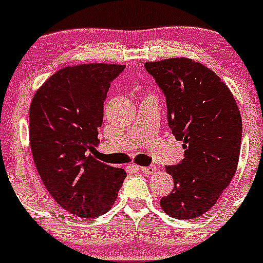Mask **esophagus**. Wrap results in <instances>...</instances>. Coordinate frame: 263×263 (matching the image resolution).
<instances>
[{
  "mask_svg": "<svg viewBox=\"0 0 263 263\" xmlns=\"http://www.w3.org/2000/svg\"><path fill=\"white\" fill-rule=\"evenodd\" d=\"M140 170H141V173L146 174V175H151V174L156 173L157 167L154 165H151V166H145V167H141Z\"/></svg>",
  "mask_w": 263,
  "mask_h": 263,
  "instance_id": "1",
  "label": "esophagus"
}]
</instances>
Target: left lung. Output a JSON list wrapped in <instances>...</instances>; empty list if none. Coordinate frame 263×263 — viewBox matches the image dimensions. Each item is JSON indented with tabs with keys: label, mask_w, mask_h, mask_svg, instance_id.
I'll return each mask as SVG.
<instances>
[{
	"label": "left lung",
	"mask_w": 263,
	"mask_h": 263,
	"mask_svg": "<svg viewBox=\"0 0 263 263\" xmlns=\"http://www.w3.org/2000/svg\"><path fill=\"white\" fill-rule=\"evenodd\" d=\"M166 97L167 122L183 141L184 159L167 166L174 190L161 198L173 218L193 219L209 212L237 167L242 122L231 90L210 68L188 58L146 62Z\"/></svg>",
	"instance_id": "left-lung-1"
}]
</instances>
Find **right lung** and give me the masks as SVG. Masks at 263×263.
I'll use <instances>...</instances> for the list:
<instances>
[{"label": "right lung", "instance_id": "obj_1", "mask_svg": "<svg viewBox=\"0 0 263 263\" xmlns=\"http://www.w3.org/2000/svg\"><path fill=\"white\" fill-rule=\"evenodd\" d=\"M126 66L65 67L36 92L29 107V143L41 180L70 214L97 218L111 209L126 173L97 161L98 128L110 84Z\"/></svg>", "mask_w": 263, "mask_h": 263}]
</instances>
